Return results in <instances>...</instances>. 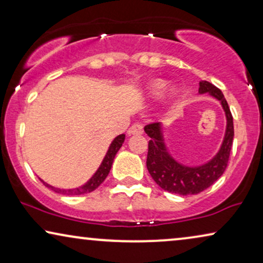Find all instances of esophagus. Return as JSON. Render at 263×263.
<instances>
[{
	"mask_svg": "<svg viewBox=\"0 0 263 263\" xmlns=\"http://www.w3.org/2000/svg\"><path fill=\"white\" fill-rule=\"evenodd\" d=\"M142 133H143V125L141 123L133 124L128 130L129 135H141Z\"/></svg>",
	"mask_w": 263,
	"mask_h": 263,
	"instance_id": "esophagus-1",
	"label": "esophagus"
}]
</instances>
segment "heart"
Returning a JSON list of instances; mask_svg holds the SVG:
<instances>
[{"mask_svg":"<svg viewBox=\"0 0 263 263\" xmlns=\"http://www.w3.org/2000/svg\"><path fill=\"white\" fill-rule=\"evenodd\" d=\"M165 86H166V82L164 80H160V79H156V80L151 81L148 86H147V93L152 97H157L161 95V92L164 91ZM174 89H171L170 95H174Z\"/></svg>","mask_w":263,"mask_h":263,"instance_id":"obj_1","label":"heart"}]
</instances>
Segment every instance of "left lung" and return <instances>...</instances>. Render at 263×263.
Masks as SVG:
<instances>
[{
  "label": "left lung",
  "instance_id": "obj_1",
  "mask_svg": "<svg viewBox=\"0 0 263 263\" xmlns=\"http://www.w3.org/2000/svg\"><path fill=\"white\" fill-rule=\"evenodd\" d=\"M199 92L201 95L208 93L214 98L220 100L225 110L226 133L224 141L217 156L202 166L189 167L179 164L166 152L163 136H161L160 123H149L145 127L146 134L149 136L148 153H147V168L154 182L161 189L178 195H194L211 186L224 174L229 163L233 141V118L229 104L224 95L218 87L208 81H201Z\"/></svg>",
  "mask_w": 263,
  "mask_h": 263
}]
</instances>
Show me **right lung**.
I'll list each match as a JSON object with an SVG mask.
<instances>
[{
	"instance_id": "obj_1",
	"label": "right lung",
	"mask_w": 263,
	"mask_h": 263,
	"mask_svg": "<svg viewBox=\"0 0 263 263\" xmlns=\"http://www.w3.org/2000/svg\"><path fill=\"white\" fill-rule=\"evenodd\" d=\"M124 138H125V135L121 134L114 140L112 143H111L110 147H109V151H107L105 158H104L102 165H100L96 174L93 175V177L89 179V181L86 183V184L80 186V188L68 189V190L57 189V188H53V186H51V185L46 184L44 181H42V182L44 183L46 186L51 188L53 192L60 193V194H64V195H81V194H87V193L93 192V190L97 189L100 184H102V183L104 182V179L106 178V176L109 175L110 168H111V166H112L114 158H115V156H116V153L118 152V149L121 148L122 143L124 142Z\"/></svg>"
}]
</instances>
